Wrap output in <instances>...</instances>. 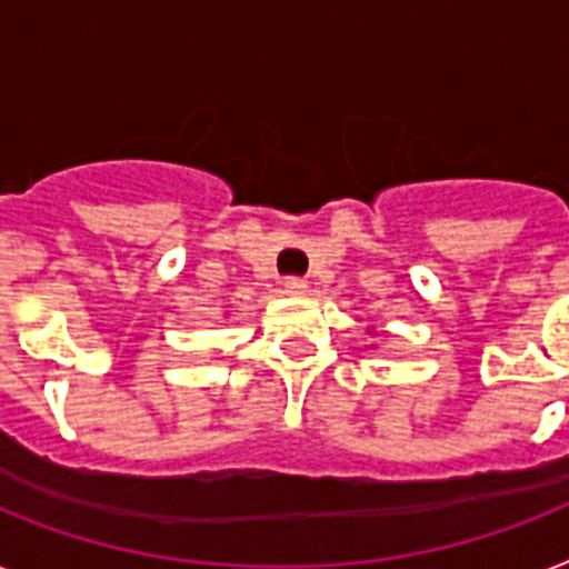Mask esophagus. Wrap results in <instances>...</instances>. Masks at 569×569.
I'll list each match as a JSON object with an SVG mask.
<instances>
[{
  "label": "esophagus",
  "instance_id": "esophagus-1",
  "mask_svg": "<svg viewBox=\"0 0 569 569\" xmlns=\"http://www.w3.org/2000/svg\"><path fill=\"white\" fill-rule=\"evenodd\" d=\"M283 292L292 295V298H303V295H307V280H300V277H286Z\"/></svg>",
  "mask_w": 569,
  "mask_h": 569
}]
</instances>
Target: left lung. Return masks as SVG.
<instances>
[{"mask_svg":"<svg viewBox=\"0 0 569 569\" xmlns=\"http://www.w3.org/2000/svg\"><path fill=\"white\" fill-rule=\"evenodd\" d=\"M368 332H371V336H373V332H377V330H373V327H368ZM371 348H373V345H371Z\"/></svg>","mask_w":569,"mask_h":569,"instance_id":"obj_1","label":"left lung"}]
</instances>
